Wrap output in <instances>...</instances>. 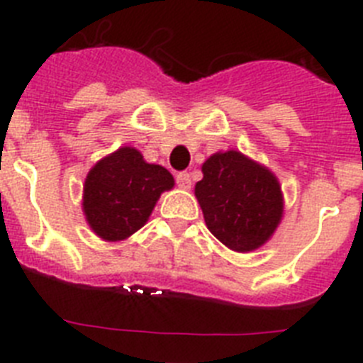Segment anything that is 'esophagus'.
I'll use <instances>...</instances> for the list:
<instances>
[{"label":"esophagus","instance_id":"obj_1","mask_svg":"<svg viewBox=\"0 0 363 363\" xmlns=\"http://www.w3.org/2000/svg\"><path fill=\"white\" fill-rule=\"evenodd\" d=\"M176 184L179 189H191V174L189 172H178L176 174Z\"/></svg>","mask_w":363,"mask_h":363}]
</instances>
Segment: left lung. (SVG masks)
Here are the masks:
<instances>
[{
    "label": "left lung",
    "mask_w": 363,
    "mask_h": 363,
    "mask_svg": "<svg viewBox=\"0 0 363 363\" xmlns=\"http://www.w3.org/2000/svg\"><path fill=\"white\" fill-rule=\"evenodd\" d=\"M201 171L194 194L211 233L238 252L264 245L284 213L274 174L238 150L213 154Z\"/></svg>",
    "instance_id": "obj_1"
}]
</instances>
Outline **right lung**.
Masks as SVG:
<instances>
[{
    "label": "right lung",
    "mask_w": 363,
    "mask_h": 363,
    "mask_svg": "<svg viewBox=\"0 0 363 363\" xmlns=\"http://www.w3.org/2000/svg\"><path fill=\"white\" fill-rule=\"evenodd\" d=\"M174 178L162 165L143 160L140 150L123 147L96 163L83 187V211L91 229L108 242L129 238L145 225L163 191Z\"/></svg>",
    "instance_id": "add662e5"
}]
</instances>
